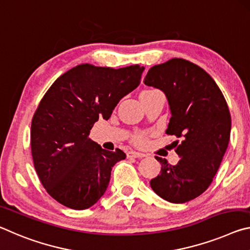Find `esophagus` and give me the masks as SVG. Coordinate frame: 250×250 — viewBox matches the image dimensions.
<instances>
[{"mask_svg": "<svg viewBox=\"0 0 250 250\" xmlns=\"http://www.w3.org/2000/svg\"><path fill=\"white\" fill-rule=\"evenodd\" d=\"M126 155H127L128 158H130V157H134V158H142V157H145V156H146L145 154L140 153V152H135V150H129V152L126 153Z\"/></svg>", "mask_w": 250, "mask_h": 250, "instance_id": "obj_1", "label": "esophagus"}]
</instances>
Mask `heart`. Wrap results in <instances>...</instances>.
Masks as SVG:
<instances>
[{
  "instance_id": "heart-1",
  "label": "heart",
  "mask_w": 250,
  "mask_h": 250,
  "mask_svg": "<svg viewBox=\"0 0 250 250\" xmlns=\"http://www.w3.org/2000/svg\"><path fill=\"white\" fill-rule=\"evenodd\" d=\"M154 91H157V89H146V91L142 92V93H149V92H154ZM149 136H150V134L148 132H145V130H140V132H136L132 135L130 141H132L133 144H135L136 146H144L147 143V141H148Z\"/></svg>"
}]
</instances>
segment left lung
<instances>
[{"mask_svg": "<svg viewBox=\"0 0 250 250\" xmlns=\"http://www.w3.org/2000/svg\"><path fill=\"white\" fill-rule=\"evenodd\" d=\"M144 83L166 94L171 110L166 133L182 140L174 142L181 158L177 165L155 156L162 169L150 187L167 202H189L209 187L227 150L231 128L227 102L205 69L177 57L150 67Z\"/></svg>", "mask_w": 250, "mask_h": 250, "instance_id": "left-lung-1", "label": "left lung"}]
</instances>
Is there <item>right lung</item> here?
Masks as SVG:
<instances>
[{
  "mask_svg": "<svg viewBox=\"0 0 250 250\" xmlns=\"http://www.w3.org/2000/svg\"><path fill=\"white\" fill-rule=\"evenodd\" d=\"M144 67L81 64L44 94L31 124V152L40 182L57 203L86 209L104 195L120 148L103 149L89 138L98 118L107 121L123 97L141 83Z\"/></svg>",
  "mask_w": 250,
  "mask_h": 250,
  "instance_id": "right-lung-1",
  "label": "right lung"
}]
</instances>
